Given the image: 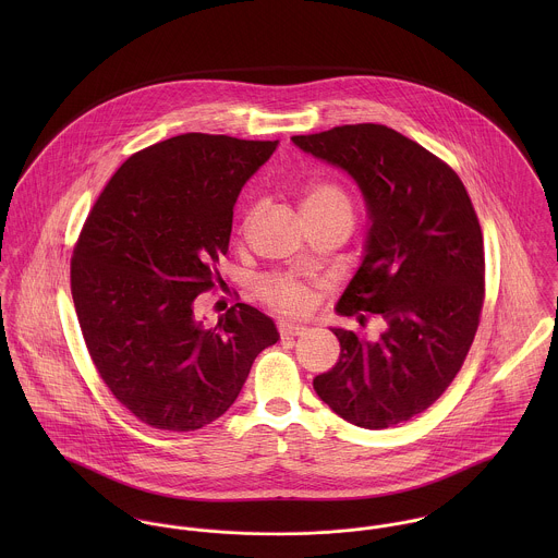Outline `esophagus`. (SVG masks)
<instances>
[{"label":"esophagus","instance_id":"34e87169","mask_svg":"<svg viewBox=\"0 0 558 558\" xmlns=\"http://www.w3.org/2000/svg\"><path fill=\"white\" fill-rule=\"evenodd\" d=\"M277 328H279L281 337H299V335H305L310 330L305 324H294V322H286V319H281L277 324Z\"/></svg>","mask_w":558,"mask_h":558}]
</instances>
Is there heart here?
<instances>
[{
	"mask_svg": "<svg viewBox=\"0 0 558 558\" xmlns=\"http://www.w3.org/2000/svg\"><path fill=\"white\" fill-rule=\"evenodd\" d=\"M303 215H324V213H339L354 219V204L350 193L332 180H316L305 186L301 197ZM255 208H248L240 221V234L246 232ZM255 294L268 307L281 314H303L314 303V281L288 270L266 272L255 281Z\"/></svg>",
	"mask_w": 558,
	"mask_h": 558,
	"instance_id": "heart-1",
	"label": "heart"
}]
</instances>
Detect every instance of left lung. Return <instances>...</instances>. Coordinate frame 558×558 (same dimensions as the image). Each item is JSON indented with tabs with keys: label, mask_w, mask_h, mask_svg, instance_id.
<instances>
[{
	"label": "left lung",
	"mask_w": 558,
	"mask_h": 558,
	"mask_svg": "<svg viewBox=\"0 0 558 558\" xmlns=\"http://www.w3.org/2000/svg\"><path fill=\"white\" fill-rule=\"evenodd\" d=\"M292 142L359 182L372 228L337 312L387 322L376 341L332 328L339 361L314 378V389L359 427H393L447 391L473 345L485 299L477 213L445 160L385 124H345Z\"/></svg>",
	"instance_id": "1"
}]
</instances>
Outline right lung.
Returning <instances> with one entry per match:
<instances>
[{
  "instance_id": "1",
  "label": "right lung",
  "mask_w": 558,
  "mask_h": 558,
  "mask_svg": "<svg viewBox=\"0 0 558 558\" xmlns=\"http://www.w3.org/2000/svg\"><path fill=\"white\" fill-rule=\"evenodd\" d=\"M277 142L184 133L124 160L94 202L71 257V292L89 359L126 410L193 432L239 398L272 319L236 303L215 328L195 299L221 279L242 184Z\"/></svg>"
}]
</instances>
